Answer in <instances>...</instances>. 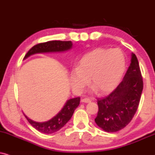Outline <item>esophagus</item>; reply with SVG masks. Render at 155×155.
I'll return each mask as SVG.
<instances>
[{
  "label": "esophagus",
  "instance_id": "1",
  "mask_svg": "<svg viewBox=\"0 0 155 155\" xmlns=\"http://www.w3.org/2000/svg\"><path fill=\"white\" fill-rule=\"evenodd\" d=\"M81 101L84 103H89V102H91V100L90 99H88V98H84V99H81Z\"/></svg>",
  "mask_w": 155,
  "mask_h": 155
}]
</instances>
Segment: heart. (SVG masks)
<instances>
[{
  "mask_svg": "<svg viewBox=\"0 0 155 155\" xmlns=\"http://www.w3.org/2000/svg\"><path fill=\"white\" fill-rule=\"evenodd\" d=\"M126 69V58L118 49L98 48L79 60L77 69L71 74L72 87L82 91L89 84L98 94L112 91L120 83Z\"/></svg>",
  "mask_w": 155,
  "mask_h": 155,
  "instance_id": "obj_1",
  "label": "heart"
}]
</instances>
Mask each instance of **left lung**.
<instances>
[{"mask_svg": "<svg viewBox=\"0 0 155 155\" xmlns=\"http://www.w3.org/2000/svg\"><path fill=\"white\" fill-rule=\"evenodd\" d=\"M143 89V81L136 55H131V63L122 81L105 97L97 99V116L94 121L107 132L124 128L137 110Z\"/></svg>", "mask_w": 155, "mask_h": 155, "instance_id": "1", "label": "left lung"}]
</instances>
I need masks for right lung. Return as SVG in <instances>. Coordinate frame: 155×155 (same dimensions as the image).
Here are the masks:
<instances>
[{
	"instance_id": "1",
	"label": "right lung",
	"mask_w": 155,
	"mask_h": 155,
	"mask_svg": "<svg viewBox=\"0 0 155 155\" xmlns=\"http://www.w3.org/2000/svg\"><path fill=\"white\" fill-rule=\"evenodd\" d=\"M73 44L71 41H51L46 43L38 44L33 46L28 53L25 54L23 59L28 58L31 55L36 54H43V53H56L64 52L66 51L71 49ZM80 104V97L73 98L66 101L63 108L61 109L56 116L51 119L50 120L44 121V122H38L32 119H29L25 116V118L28 122L34 127L36 130L44 134H52L61 129L65 125L70 119Z\"/></svg>"
}]
</instances>
